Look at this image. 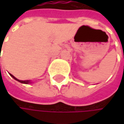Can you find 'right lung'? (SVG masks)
<instances>
[{
    "label": "right lung",
    "instance_id": "right-lung-1",
    "mask_svg": "<svg viewBox=\"0 0 124 124\" xmlns=\"http://www.w3.org/2000/svg\"><path fill=\"white\" fill-rule=\"evenodd\" d=\"M10 74V76H11V77H12L15 79V80H16V81H18V82H20V83H25V84H28V83H31V81H30V80H25V81H21V80H19V79H16V78L15 77H14V76H13L12 74Z\"/></svg>",
    "mask_w": 124,
    "mask_h": 124
}]
</instances>
